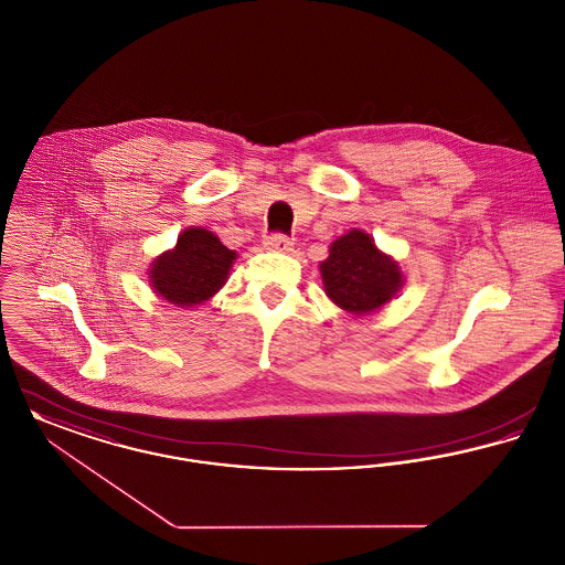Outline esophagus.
Returning <instances> with one entry per match:
<instances>
[{
  "label": "esophagus",
  "instance_id": "1",
  "mask_svg": "<svg viewBox=\"0 0 565 565\" xmlns=\"http://www.w3.org/2000/svg\"><path fill=\"white\" fill-rule=\"evenodd\" d=\"M265 249H269V252H281V254H286V252H290L292 249V242L288 239V237H284V235H270L265 239Z\"/></svg>",
  "mask_w": 565,
  "mask_h": 565
}]
</instances>
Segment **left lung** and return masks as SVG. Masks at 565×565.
<instances>
[{"label": "left lung", "instance_id": "8db88e82", "mask_svg": "<svg viewBox=\"0 0 565 565\" xmlns=\"http://www.w3.org/2000/svg\"><path fill=\"white\" fill-rule=\"evenodd\" d=\"M320 273L326 296L351 318L381 311L404 286L401 265L362 228H351L330 243Z\"/></svg>", "mask_w": 565, "mask_h": 565}]
</instances>
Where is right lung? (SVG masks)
Masks as SVG:
<instances>
[{
  "mask_svg": "<svg viewBox=\"0 0 565 565\" xmlns=\"http://www.w3.org/2000/svg\"><path fill=\"white\" fill-rule=\"evenodd\" d=\"M235 260L237 252L212 231L189 226L171 249L150 263L148 284L154 295L175 307H199L222 290Z\"/></svg>",
  "mask_w": 565,
  "mask_h": 565,
  "instance_id": "add662e5",
  "label": "right lung"
}]
</instances>
